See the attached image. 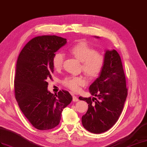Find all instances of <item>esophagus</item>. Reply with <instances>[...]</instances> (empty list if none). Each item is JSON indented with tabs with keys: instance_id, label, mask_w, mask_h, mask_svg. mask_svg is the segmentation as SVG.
<instances>
[{
	"instance_id": "esophagus-1",
	"label": "esophagus",
	"mask_w": 147,
	"mask_h": 147,
	"mask_svg": "<svg viewBox=\"0 0 147 147\" xmlns=\"http://www.w3.org/2000/svg\"><path fill=\"white\" fill-rule=\"evenodd\" d=\"M73 102H78L79 99L76 96H74V95L73 94Z\"/></svg>"
}]
</instances>
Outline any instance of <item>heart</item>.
<instances>
[{"label":"heart","mask_w":147,"mask_h":147,"mask_svg":"<svg viewBox=\"0 0 147 147\" xmlns=\"http://www.w3.org/2000/svg\"><path fill=\"white\" fill-rule=\"evenodd\" d=\"M75 58L81 61L82 65V71L89 78L94 79L98 77L102 71L105 65V56L86 42H81L75 45L71 50ZM65 59L63 53L58 52L53 58V66L56 69H61ZM63 83L67 88L73 91H78L80 87L86 84L84 78L78 76L67 77Z\"/></svg>","instance_id":"obj_1"}]
</instances>
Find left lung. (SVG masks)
Instances as JSON below:
<instances>
[{
  "label": "left lung",
  "instance_id": "1",
  "mask_svg": "<svg viewBox=\"0 0 147 147\" xmlns=\"http://www.w3.org/2000/svg\"><path fill=\"white\" fill-rule=\"evenodd\" d=\"M104 56L102 71L89 88L91 95L98 100L95 97H79L88 104V111L82 117V125L93 134L103 133L114 125L127 96L125 76L119 53L115 50H106Z\"/></svg>",
  "mask_w": 147,
  "mask_h": 147
}]
</instances>
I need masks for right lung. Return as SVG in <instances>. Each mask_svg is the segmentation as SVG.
<instances>
[{
	"label": "right lung",
	"mask_w": 147,
	"mask_h": 147,
	"mask_svg": "<svg viewBox=\"0 0 147 147\" xmlns=\"http://www.w3.org/2000/svg\"><path fill=\"white\" fill-rule=\"evenodd\" d=\"M66 39L58 36L35 37L26 44L18 56L14 80L18 106L36 129L47 130L57 126L64 108L73 97L67 91L52 94L47 80L53 73V58Z\"/></svg>",
	"instance_id": "obj_1"
}]
</instances>
